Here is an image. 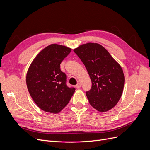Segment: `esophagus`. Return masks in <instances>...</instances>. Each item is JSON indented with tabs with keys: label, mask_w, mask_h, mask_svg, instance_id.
I'll return each mask as SVG.
<instances>
[{
	"label": "esophagus",
	"mask_w": 150,
	"mask_h": 150,
	"mask_svg": "<svg viewBox=\"0 0 150 150\" xmlns=\"http://www.w3.org/2000/svg\"><path fill=\"white\" fill-rule=\"evenodd\" d=\"M76 87L78 88V89H79V88H80L81 87V83H78V84H76Z\"/></svg>",
	"instance_id": "34e87169"
}]
</instances>
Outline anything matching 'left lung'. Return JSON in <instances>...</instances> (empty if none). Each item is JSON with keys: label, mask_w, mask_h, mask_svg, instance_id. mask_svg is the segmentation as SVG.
Wrapping results in <instances>:
<instances>
[{"label": "left lung", "mask_w": 150, "mask_h": 150, "mask_svg": "<svg viewBox=\"0 0 150 150\" xmlns=\"http://www.w3.org/2000/svg\"><path fill=\"white\" fill-rule=\"evenodd\" d=\"M84 64L92 82L86 92L89 104L99 112H106L118 103L123 91L125 76L121 66L98 43H86L74 49Z\"/></svg>", "instance_id": "left-lung-1"}]
</instances>
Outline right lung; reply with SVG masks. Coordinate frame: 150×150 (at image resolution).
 <instances>
[{
    "label": "right lung",
    "mask_w": 150,
    "mask_h": 150,
    "mask_svg": "<svg viewBox=\"0 0 150 150\" xmlns=\"http://www.w3.org/2000/svg\"><path fill=\"white\" fill-rule=\"evenodd\" d=\"M71 48L52 44L40 51L29 67L26 84L29 93L37 106L44 111L56 114L69 102L75 92L68 88L66 74L60 64Z\"/></svg>",
    "instance_id": "add662e5"
}]
</instances>
